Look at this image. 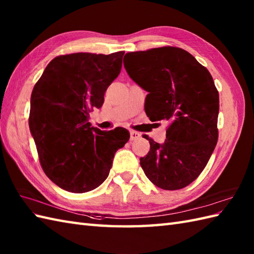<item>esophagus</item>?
Segmentation results:
<instances>
[{
  "mask_svg": "<svg viewBox=\"0 0 254 254\" xmlns=\"http://www.w3.org/2000/svg\"><path fill=\"white\" fill-rule=\"evenodd\" d=\"M139 137H141V134H139L138 132H135V131L130 132V139H131V141H135V139H138Z\"/></svg>",
  "mask_w": 254,
  "mask_h": 254,
  "instance_id": "1",
  "label": "esophagus"
}]
</instances>
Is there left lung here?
I'll list each match as a JSON object with an SVG mask.
<instances>
[{
    "label": "left lung",
    "instance_id": "8db88e82",
    "mask_svg": "<svg viewBox=\"0 0 254 254\" xmlns=\"http://www.w3.org/2000/svg\"><path fill=\"white\" fill-rule=\"evenodd\" d=\"M124 59L127 74L148 93L149 120L169 123L164 144L147 137L150 149L139 164L156 187L186 188L201 175L217 144L219 95L212 75L177 47L128 52Z\"/></svg>",
    "mask_w": 254,
    "mask_h": 254
}]
</instances>
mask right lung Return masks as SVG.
<instances>
[{
  "mask_svg": "<svg viewBox=\"0 0 254 254\" xmlns=\"http://www.w3.org/2000/svg\"><path fill=\"white\" fill-rule=\"evenodd\" d=\"M123 55L59 56L32 89L29 128L40 165L63 190L84 193L98 188L116 152L130 138L123 127L101 131L88 122L89 112L102 106L107 88L120 74Z\"/></svg>",
  "mask_w": 254,
  "mask_h": 254,
  "instance_id": "add662e5",
  "label": "right lung"
}]
</instances>
